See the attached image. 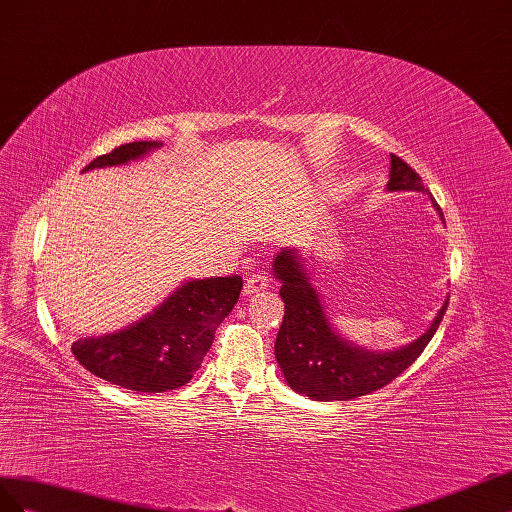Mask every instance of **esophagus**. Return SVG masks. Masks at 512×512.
Wrapping results in <instances>:
<instances>
[{"instance_id":"obj_1","label":"esophagus","mask_w":512,"mask_h":512,"mask_svg":"<svg viewBox=\"0 0 512 512\" xmlns=\"http://www.w3.org/2000/svg\"><path fill=\"white\" fill-rule=\"evenodd\" d=\"M270 287V279L266 272H253L248 279L244 281V294H255V291H261Z\"/></svg>"}]
</instances>
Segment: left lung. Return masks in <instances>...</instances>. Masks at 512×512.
<instances>
[{"label":"left lung","instance_id":"left-lung-1","mask_svg":"<svg viewBox=\"0 0 512 512\" xmlns=\"http://www.w3.org/2000/svg\"><path fill=\"white\" fill-rule=\"evenodd\" d=\"M390 191H425L422 178L403 158L390 154ZM435 203V201H433ZM442 216L440 206L435 203ZM298 253L281 251L274 259V274L283 283L281 298L285 315L276 334L274 354L287 384L300 394L319 401H349L388 386L425 352L446 313L448 302L418 341L399 352L371 354L347 345L332 332L324 306L319 302L309 274Z\"/></svg>","mask_w":512,"mask_h":512}]
</instances>
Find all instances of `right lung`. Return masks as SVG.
I'll list each match as a JSON object with an SVG mask.
<instances>
[{
  "label": "right lung",
  "mask_w": 512,
  "mask_h": 512,
  "mask_svg": "<svg viewBox=\"0 0 512 512\" xmlns=\"http://www.w3.org/2000/svg\"><path fill=\"white\" fill-rule=\"evenodd\" d=\"M160 148L156 141L124 143L94 158L83 171L124 165ZM240 276L188 281L139 324L98 339L72 343V354L100 379L139 392H167L193 379L214 332L236 306Z\"/></svg>",
  "instance_id": "add662e5"
}]
</instances>
